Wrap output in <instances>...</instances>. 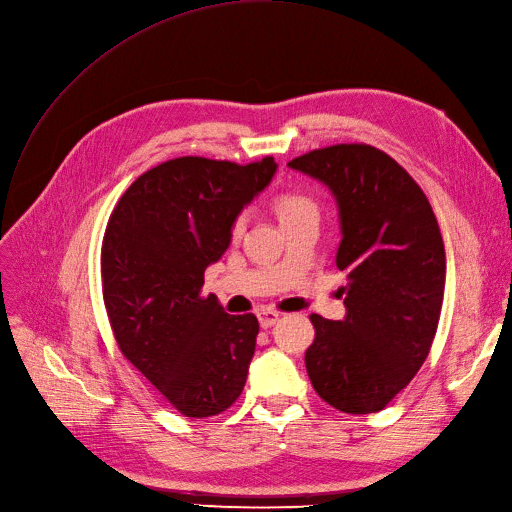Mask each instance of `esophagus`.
<instances>
[{
  "label": "esophagus",
  "instance_id": "obj_1",
  "mask_svg": "<svg viewBox=\"0 0 512 512\" xmlns=\"http://www.w3.org/2000/svg\"><path fill=\"white\" fill-rule=\"evenodd\" d=\"M279 317L281 315L277 311H271V309L258 311V321H260V327H264V330H267V327H271V325H275L279 321Z\"/></svg>",
  "mask_w": 512,
  "mask_h": 512
}]
</instances>
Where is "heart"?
Listing matches in <instances>:
<instances>
[{"label":"heart","mask_w":512,"mask_h":512,"mask_svg":"<svg viewBox=\"0 0 512 512\" xmlns=\"http://www.w3.org/2000/svg\"><path fill=\"white\" fill-rule=\"evenodd\" d=\"M275 212L283 224L304 214H317V206L309 197H304L300 193H281L275 199ZM241 229H243V218H237L233 224V233L237 235Z\"/></svg>","instance_id":"obj_1"}]
</instances>
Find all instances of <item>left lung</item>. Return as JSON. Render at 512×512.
I'll return each instance as SVG.
<instances>
[{
	"label": "left lung",
	"mask_w": 512,
	"mask_h": 512,
	"mask_svg": "<svg viewBox=\"0 0 512 512\" xmlns=\"http://www.w3.org/2000/svg\"><path fill=\"white\" fill-rule=\"evenodd\" d=\"M288 166L332 191L346 273L342 321L311 315L304 353L317 395L344 414L380 412L420 370L437 332L445 248L416 180L370 145H334Z\"/></svg>",
	"instance_id": "left-lung-1"
}]
</instances>
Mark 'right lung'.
I'll list each match as a JSON object with an SVG mask.
<instances>
[{"instance_id": "obj_1", "label": "right lung", "mask_w": 512, "mask_h": 512, "mask_svg": "<svg viewBox=\"0 0 512 512\" xmlns=\"http://www.w3.org/2000/svg\"><path fill=\"white\" fill-rule=\"evenodd\" d=\"M275 172L273 157L170 159L138 176L109 218L100 273L119 351L187 418L224 412L248 378L258 319L224 313L201 288Z\"/></svg>"}]
</instances>
